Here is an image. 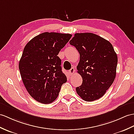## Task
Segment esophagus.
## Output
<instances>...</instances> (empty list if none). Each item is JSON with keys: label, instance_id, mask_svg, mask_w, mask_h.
Wrapping results in <instances>:
<instances>
[{"label": "esophagus", "instance_id": "esophagus-1", "mask_svg": "<svg viewBox=\"0 0 134 134\" xmlns=\"http://www.w3.org/2000/svg\"><path fill=\"white\" fill-rule=\"evenodd\" d=\"M75 70L74 68H71V69L69 71H68V73H69L70 76H72L73 75L74 72H75Z\"/></svg>", "mask_w": 134, "mask_h": 134}]
</instances>
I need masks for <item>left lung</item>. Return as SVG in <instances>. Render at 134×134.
Listing matches in <instances>:
<instances>
[{"label": "left lung", "instance_id": "1", "mask_svg": "<svg viewBox=\"0 0 134 134\" xmlns=\"http://www.w3.org/2000/svg\"><path fill=\"white\" fill-rule=\"evenodd\" d=\"M80 54L77 72L82 85L76 88L84 100H97L104 95L116 76L118 57L108 40L92 33H76L70 41Z\"/></svg>", "mask_w": 134, "mask_h": 134}]
</instances>
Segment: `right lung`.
Masks as SVG:
<instances>
[{
    "mask_svg": "<svg viewBox=\"0 0 134 134\" xmlns=\"http://www.w3.org/2000/svg\"><path fill=\"white\" fill-rule=\"evenodd\" d=\"M72 36L71 34L42 33L25 46L19 63L24 85L29 94L41 103L49 104L58 98L67 82L58 57Z\"/></svg>",
    "mask_w": 134,
    "mask_h": 134,
    "instance_id": "obj_1",
    "label": "right lung"
}]
</instances>
